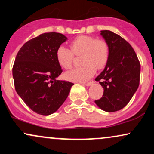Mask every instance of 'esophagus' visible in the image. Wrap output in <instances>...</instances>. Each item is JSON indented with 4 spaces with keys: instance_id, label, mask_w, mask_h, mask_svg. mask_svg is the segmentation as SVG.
<instances>
[{
    "instance_id": "obj_1",
    "label": "esophagus",
    "mask_w": 154,
    "mask_h": 154,
    "mask_svg": "<svg viewBox=\"0 0 154 154\" xmlns=\"http://www.w3.org/2000/svg\"><path fill=\"white\" fill-rule=\"evenodd\" d=\"M94 83V81L93 80H91L90 82H88L87 83H83V85H86V86H90L91 85H93Z\"/></svg>"
}]
</instances>
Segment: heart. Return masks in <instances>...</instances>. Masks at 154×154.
<instances>
[{
	"instance_id": "b5f03b06",
	"label": "heart",
	"mask_w": 154,
	"mask_h": 154,
	"mask_svg": "<svg viewBox=\"0 0 154 154\" xmlns=\"http://www.w3.org/2000/svg\"><path fill=\"white\" fill-rule=\"evenodd\" d=\"M71 50L61 45L56 51V60L65 69L72 66L75 56H81L83 65L65 74V78L72 82H84L95 75L97 69H101L107 63L109 48L107 42L88 35H80L70 43Z\"/></svg>"
}]
</instances>
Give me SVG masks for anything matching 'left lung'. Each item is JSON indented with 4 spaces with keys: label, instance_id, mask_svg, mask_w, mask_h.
<instances>
[{
    "label": "left lung",
    "instance_id": "left-lung-1",
    "mask_svg": "<svg viewBox=\"0 0 154 154\" xmlns=\"http://www.w3.org/2000/svg\"><path fill=\"white\" fill-rule=\"evenodd\" d=\"M109 48L103 71L95 78L103 87V96L95 103L102 110L114 112L123 109L137 91L140 63L135 51L125 39L109 30L100 31Z\"/></svg>",
    "mask_w": 154,
    "mask_h": 154
}]
</instances>
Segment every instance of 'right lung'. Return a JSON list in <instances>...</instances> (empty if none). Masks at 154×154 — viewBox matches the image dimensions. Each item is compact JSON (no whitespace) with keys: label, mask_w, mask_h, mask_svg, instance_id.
Listing matches in <instances>:
<instances>
[{"label":"right lung","mask_w":154,"mask_h":154,"mask_svg":"<svg viewBox=\"0 0 154 154\" xmlns=\"http://www.w3.org/2000/svg\"><path fill=\"white\" fill-rule=\"evenodd\" d=\"M66 40L61 33H43L24 43L16 56L12 69L15 90L37 114L56 112L74 85L56 79L62 72L56 51Z\"/></svg>","instance_id":"obj_1"}]
</instances>
